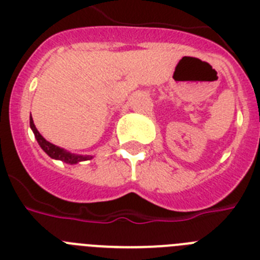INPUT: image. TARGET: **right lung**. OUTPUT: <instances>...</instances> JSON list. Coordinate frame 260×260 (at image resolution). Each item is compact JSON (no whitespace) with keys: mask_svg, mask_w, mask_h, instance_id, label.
Returning a JSON list of instances; mask_svg holds the SVG:
<instances>
[{"mask_svg":"<svg viewBox=\"0 0 260 260\" xmlns=\"http://www.w3.org/2000/svg\"><path fill=\"white\" fill-rule=\"evenodd\" d=\"M29 126H31L32 132L35 134L36 141H38L39 146L43 148L45 153H47L49 157L56 158V160H61V161L66 162V164H77L79 161H84V160H89V158H92V156H83V155H75V153H71L69 151L63 150L61 147L54 146L50 142H48L47 139L43 138V135L38 132V128H36L35 123H34V119L32 117L29 118Z\"/></svg>","mask_w":260,"mask_h":260,"instance_id":"add662e5","label":"right lung"}]
</instances>
